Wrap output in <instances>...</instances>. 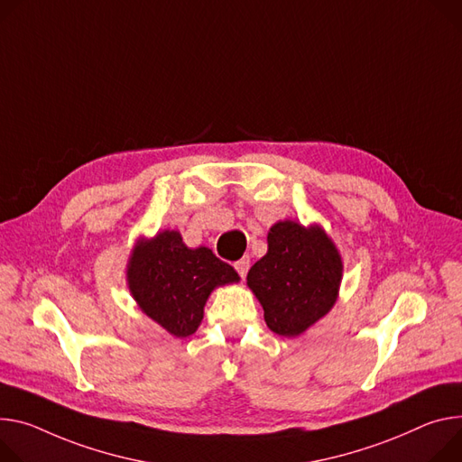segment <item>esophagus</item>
Returning a JSON list of instances; mask_svg holds the SVG:
<instances>
[{"label": "esophagus", "mask_w": 462, "mask_h": 462, "mask_svg": "<svg viewBox=\"0 0 462 462\" xmlns=\"http://www.w3.org/2000/svg\"><path fill=\"white\" fill-rule=\"evenodd\" d=\"M248 263H250V260H248V258H241L239 262H236V263H234V267H236V271L239 273V276H241V278H245V276H246Z\"/></svg>", "instance_id": "34e87169"}]
</instances>
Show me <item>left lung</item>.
I'll use <instances>...</instances> for the list:
<instances>
[{
  "instance_id": "left-lung-1",
  "label": "left lung",
  "mask_w": 462,
  "mask_h": 462,
  "mask_svg": "<svg viewBox=\"0 0 462 462\" xmlns=\"http://www.w3.org/2000/svg\"><path fill=\"white\" fill-rule=\"evenodd\" d=\"M341 280L343 258L326 230L291 219L271 226L267 254L246 274L267 326L283 337H299L326 317L337 302Z\"/></svg>"
}]
</instances>
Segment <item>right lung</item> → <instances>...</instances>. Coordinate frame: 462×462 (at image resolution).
<instances>
[{
    "label": "right lung",
    "mask_w": 462,
    "mask_h": 462,
    "mask_svg": "<svg viewBox=\"0 0 462 462\" xmlns=\"http://www.w3.org/2000/svg\"><path fill=\"white\" fill-rule=\"evenodd\" d=\"M239 282L236 269L208 246L189 248L180 232L138 237L127 262V285L136 306L175 337L195 333L212 291Z\"/></svg>",
    "instance_id": "right-lung-1"
}]
</instances>
